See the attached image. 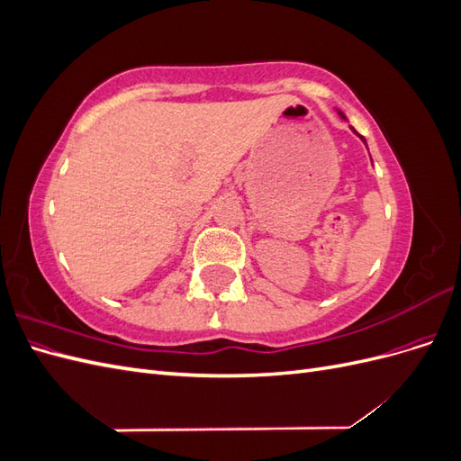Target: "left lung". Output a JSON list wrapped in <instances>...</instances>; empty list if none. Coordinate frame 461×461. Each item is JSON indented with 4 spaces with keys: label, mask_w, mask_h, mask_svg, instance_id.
Wrapping results in <instances>:
<instances>
[{
    "label": "left lung",
    "mask_w": 461,
    "mask_h": 461,
    "mask_svg": "<svg viewBox=\"0 0 461 461\" xmlns=\"http://www.w3.org/2000/svg\"><path fill=\"white\" fill-rule=\"evenodd\" d=\"M339 113H340V117H342V119H346V117H344V113H342V111H339ZM350 129H352V127H350ZM352 131H354V129H352ZM354 132H356V131H354ZM356 134H357V132H356ZM359 138H361V140H364V144L367 146V142H366V138H364V136H359Z\"/></svg>",
    "instance_id": "8db88e82"
}]
</instances>
